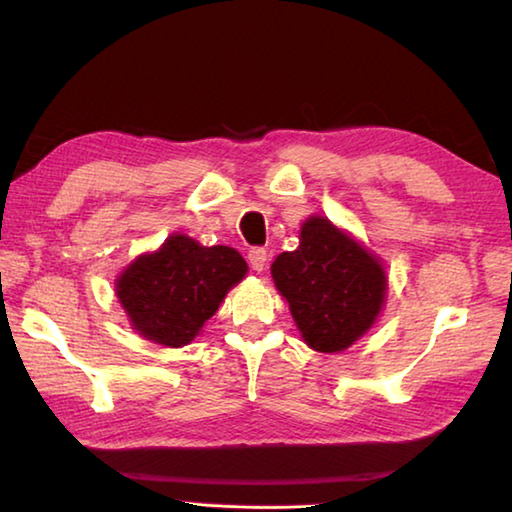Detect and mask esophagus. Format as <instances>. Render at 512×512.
Instances as JSON below:
<instances>
[{
    "mask_svg": "<svg viewBox=\"0 0 512 512\" xmlns=\"http://www.w3.org/2000/svg\"><path fill=\"white\" fill-rule=\"evenodd\" d=\"M266 259H268V253L264 248H250L248 250V264L250 268H253L255 273H262L266 268Z\"/></svg>",
    "mask_w": 512,
    "mask_h": 512,
    "instance_id": "34e87169",
    "label": "esophagus"
}]
</instances>
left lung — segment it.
<instances>
[{
	"label": "left lung",
	"instance_id": "8db88e82",
	"mask_svg": "<svg viewBox=\"0 0 512 512\" xmlns=\"http://www.w3.org/2000/svg\"><path fill=\"white\" fill-rule=\"evenodd\" d=\"M271 275L302 341L318 352L350 348L384 307V266L325 216L302 223L300 246L277 255Z\"/></svg>",
	"mask_w": 512,
	"mask_h": 512
}]
</instances>
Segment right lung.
<instances>
[{"label":"right lung","mask_w":512,"mask_h":512,"mask_svg":"<svg viewBox=\"0 0 512 512\" xmlns=\"http://www.w3.org/2000/svg\"><path fill=\"white\" fill-rule=\"evenodd\" d=\"M246 271L248 264L235 248H207L187 235H171L119 275L117 298L137 334L183 348Z\"/></svg>","instance_id":"obj_1"}]
</instances>
